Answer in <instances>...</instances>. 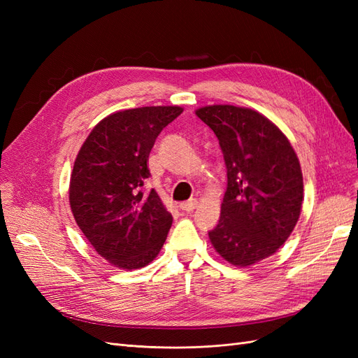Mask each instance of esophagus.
<instances>
[{
  "mask_svg": "<svg viewBox=\"0 0 358 358\" xmlns=\"http://www.w3.org/2000/svg\"><path fill=\"white\" fill-rule=\"evenodd\" d=\"M196 208H197V200L196 199L179 204V209H182L183 212H192Z\"/></svg>",
  "mask_w": 358,
  "mask_h": 358,
  "instance_id": "esophagus-1",
  "label": "esophagus"
}]
</instances>
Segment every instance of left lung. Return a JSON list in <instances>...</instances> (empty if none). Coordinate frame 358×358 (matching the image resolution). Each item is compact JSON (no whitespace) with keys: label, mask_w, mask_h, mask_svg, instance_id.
I'll list each match as a JSON object with an SVG mask.
<instances>
[{"label":"left lung","mask_w":358,"mask_h":358,"mask_svg":"<svg viewBox=\"0 0 358 358\" xmlns=\"http://www.w3.org/2000/svg\"><path fill=\"white\" fill-rule=\"evenodd\" d=\"M196 115L218 137L227 167L221 218L209 239L233 266H251L275 254L299 221V158L284 133L252 109L215 104Z\"/></svg>","instance_id":"left-lung-1"}]
</instances>
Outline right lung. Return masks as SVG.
Segmentation results:
<instances>
[{"label": "right lung", "instance_id": "obj_1", "mask_svg": "<svg viewBox=\"0 0 358 358\" xmlns=\"http://www.w3.org/2000/svg\"><path fill=\"white\" fill-rule=\"evenodd\" d=\"M182 112L178 106H150L112 113L94 127L76 157L70 179L74 220L95 251L116 267H145L166 242L171 213L155 189H143L150 149Z\"/></svg>", "mask_w": 358, "mask_h": 358}]
</instances>
